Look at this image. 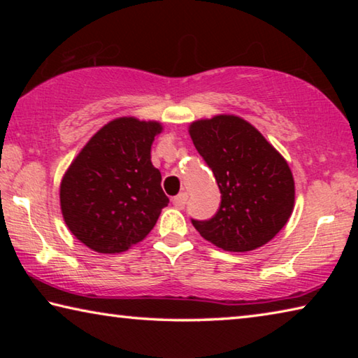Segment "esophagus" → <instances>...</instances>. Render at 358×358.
<instances>
[{
	"label": "esophagus",
	"instance_id": "obj_1",
	"mask_svg": "<svg viewBox=\"0 0 358 358\" xmlns=\"http://www.w3.org/2000/svg\"><path fill=\"white\" fill-rule=\"evenodd\" d=\"M186 201H187V194H186V192H180L178 196H175V197L172 199L175 208H178V210H181V208L185 207Z\"/></svg>",
	"mask_w": 358,
	"mask_h": 358
}]
</instances>
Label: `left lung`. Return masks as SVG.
Masks as SVG:
<instances>
[{"label":"left lung","instance_id":"left-lung-1","mask_svg":"<svg viewBox=\"0 0 358 358\" xmlns=\"http://www.w3.org/2000/svg\"><path fill=\"white\" fill-rule=\"evenodd\" d=\"M189 136L221 192L216 215L191 220L192 226L224 251L246 252L268 243L294 210L295 185L287 161L235 115L194 121Z\"/></svg>","mask_w":358,"mask_h":358}]
</instances>
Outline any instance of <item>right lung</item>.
Segmentation results:
<instances>
[{
  "label": "right lung",
  "mask_w": 358,
  "mask_h": 358,
  "mask_svg": "<svg viewBox=\"0 0 358 358\" xmlns=\"http://www.w3.org/2000/svg\"><path fill=\"white\" fill-rule=\"evenodd\" d=\"M157 121L121 117L96 132L71 162L59 186L66 226L90 250L128 251L155 227L169 197L151 164Z\"/></svg>",
  "instance_id": "1"
}]
</instances>
